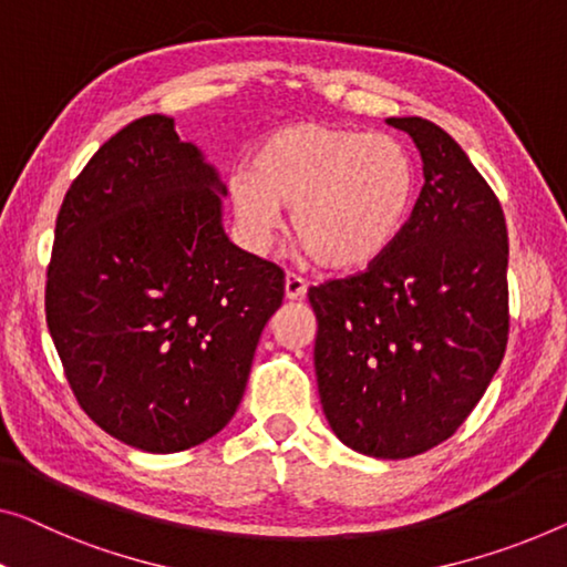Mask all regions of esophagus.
Listing matches in <instances>:
<instances>
[{
  "instance_id": "1",
  "label": "esophagus",
  "mask_w": 567,
  "mask_h": 567,
  "mask_svg": "<svg viewBox=\"0 0 567 567\" xmlns=\"http://www.w3.org/2000/svg\"><path fill=\"white\" fill-rule=\"evenodd\" d=\"M306 292H308V285H306V280H302V277H298V275H287L285 277V298L287 300L306 298Z\"/></svg>"
}]
</instances>
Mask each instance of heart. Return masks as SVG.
Segmentation results:
<instances>
[{
    "instance_id": "obj_1",
    "label": "heart",
    "mask_w": 567,
    "mask_h": 567,
    "mask_svg": "<svg viewBox=\"0 0 567 567\" xmlns=\"http://www.w3.org/2000/svg\"><path fill=\"white\" fill-rule=\"evenodd\" d=\"M241 241L265 255L290 208L295 239L320 267L364 269L390 251L415 208L417 171L390 134L298 122L269 134L226 181Z\"/></svg>"
}]
</instances>
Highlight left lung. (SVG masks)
<instances>
[{"mask_svg": "<svg viewBox=\"0 0 567 567\" xmlns=\"http://www.w3.org/2000/svg\"><path fill=\"white\" fill-rule=\"evenodd\" d=\"M422 157L408 229L367 272L310 287L320 404L338 441L412 458L451 437L499 369L509 333L504 210L451 134L392 116Z\"/></svg>", "mask_w": 567, "mask_h": 567, "instance_id": "8db88e82", "label": "left lung"}]
</instances>
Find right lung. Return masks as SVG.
Instances as JSON below:
<instances>
[{
	"label": "right lung",
	"mask_w": 567,
	"mask_h": 567,
	"mask_svg": "<svg viewBox=\"0 0 567 567\" xmlns=\"http://www.w3.org/2000/svg\"><path fill=\"white\" fill-rule=\"evenodd\" d=\"M224 196L175 120L150 114L99 147L58 214L50 336L83 412L140 451L226 427L282 306V269L229 241Z\"/></svg>",
	"instance_id": "1"
}]
</instances>
